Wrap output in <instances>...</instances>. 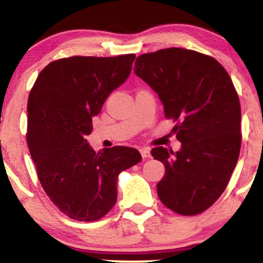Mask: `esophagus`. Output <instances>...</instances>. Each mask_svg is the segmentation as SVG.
<instances>
[{
    "label": "esophagus",
    "mask_w": 263,
    "mask_h": 263,
    "mask_svg": "<svg viewBox=\"0 0 263 263\" xmlns=\"http://www.w3.org/2000/svg\"><path fill=\"white\" fill-rule=\"evenodd\" d=\"M140 153H141V156L145 157V159H146V157H150L151 156L149 147H141Z\"/></svg>",
    "instance_id": "34e87169"
}]
</instances>
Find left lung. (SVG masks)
I'll return each instance as SVG.
<instances>
[{
	"label": "left lung",
	"instance_id": "obj_1",
	"mask_svg": "<svg viewBox=\"0 0 263 263\" xmlns=\"http://www.w3.org/2000/svg\"><path fill=\"white\" fill-rule=\"evenodd\" d=\"M134 72L159 96L181 141L178 151L159 146L165 165L157 196L182 215L204 212L228 186L241 146V109L233 81L215 59L182 48L140 55Z\"/></svg>",
	"mask_w": 263,
	"mask_h": 263
}]
</instances>
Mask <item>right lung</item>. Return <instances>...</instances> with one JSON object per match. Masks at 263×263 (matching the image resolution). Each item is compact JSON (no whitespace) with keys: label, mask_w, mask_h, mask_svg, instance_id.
Returning <instances> with one entry per match:
<instances>
[{"label":"right lung","mask_w":263,"mask_h":263,"mask_svg":"<svg viewBox=\"0 0 263 263\" xmlns=\"http://www.w3.org/2000/svg\"><path fill=\"white\" fill-rule=\"evenodd\" d=\"M135 55L72 57L39 73L28 98L27 141L45 193L65 215L93 221L117 202L119 172L141 160L137 149H92V117L130 75Z\"/></svg>","instance_id":"obj_1"}]
</instances>
